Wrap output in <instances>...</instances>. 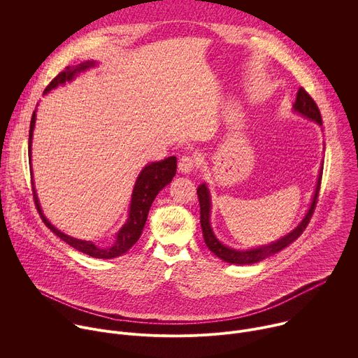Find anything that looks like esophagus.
I'll return each mask as SVG.
<instances>
[{"label":"esophagus","mask_w":358,"mask_h":358,"mask_svg":"<svg viewBox=\"0 0 358 358\" xmlns=\"http://www.w3.org/2000/svg\"><path fill=\"white\" fill-rule=\"evenodd\" d=\"M196 164H198L196 157L185 155V156H182V157L180 159V162H178V170H180L181 173H191V171L196 167Z\"/></svg>","instance_id":"obj_1"}]
</instances>
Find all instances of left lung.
<instances>
[{
  "mask_svg": "<svg viewBox=\"0 0 358 358\" xmlns=\"http://www.w3.org/2000/svg\"><path fill=\"white\" fill-rule=\"evenodd\" d=\"M293 108L300 115L306 116L308 119H310V120H313V122H316L322 126V116H320V110L316 105V101L303 87H300L297 90V96H296V101H294ZM322 176H323V167H322L320 174H319V181H317V187H316V191H315L312 206H310L308 214H306V217L303 218V221L297 225V228L293 229L286 236H283L282 239H279V241H276L271 245L261 246V248H257V249H250V250L231 249V248L222 245L215 238V235L211 229V225H210V211H211L210 192H208V188H207L206 184H201L196 189V194H198V199H199V210H201L199 214H201L202 235H203V241H206L208 249L214 255H217L218 258H221L222 261H225L228 264H235V265H249V264L259 262L261 259H265L266 257H269V255L282 250L289 243H292L294 239H297V236H300L301 232L306 229V227L309 225L310 218L313 217V213H315V208H316V203H317V198H319V192H320V184H322Z\"/></svg>",
  "mask_w": 358,
  "mask_h": 358,
  "instance_id": "1",
  "label": "left lung"
}]
</instances>
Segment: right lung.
<instances>
[{
  "instance_id": "1",
  "label": "right lung",
  "mask_w": 358,
  "mask_h": 358,
  "mask_svg": "<svg viewBox=\"0 0 358 358\" xmlns=\"http://www.w3.org/2000/svg\"><path fill=\"white\" fill-rule=\"evenodd\" d=\"M93 65H94V62L87 61L78 66H68L64 72L58 73L52 80H50V83L45 87L43 93H48L50 89L57 87L58 85H64L66 80H72L76 73L90 68ZM35 117H36V115L34 112L32 117H31V124H29V141H28L29 157H31V143H32L31 138H32V131H34V126H35ZM176 170H177V159L176 157H169L163 162L151 163L143 169V171L137 177V181H136V185H134V189L131 194L129 220L123 225V228L119 231L115 245L109 246V248H99L90 241H80V239L71 238V236L62 234L61 231H58L55 227L50 225V222L45 218V215L41 211L35 189L32 188L35 207H36L42 221L45 222V225L57 236H59L62 241H65L68 245H71L76 250L83 252V253L89 255V257H93L97 259L117 258V257H120V255L126 253L138 241V238L143 232L144 224L147 221L148 210L151 207L152 201H155V198L160 189H163L169 182H171L173 177L176 176Z\"/></svg>"
}]
</instances>
